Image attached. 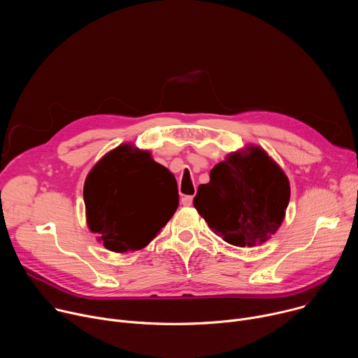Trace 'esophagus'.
<instances>
[{
	"label": "esophagus",
	"mask_w": 358,
	"mask_h": 358,
	"mask_svg": "<svg viewBox=\"0 0 358 358\" xmlns=\"http://www.w3.org/2000/svg\"><path fill=\"white\" fill-rule=\"evenodd\" d=\"M192 199H194L192 195H184L181 198V203H182V206H185V207H189L191 203H192Z\"/></svg>",
	"instance_id": "esophagus-1"
}]
</instances>
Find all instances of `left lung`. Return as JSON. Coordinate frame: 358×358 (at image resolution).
I'll list each match as a JSON object with an SVG mask.
<instances>
[{
  "instance_id": "left-lung-1",
  "label": "left lung",
  "mask_w": 358,
  "mask_h": 358,
  "mask_svg": "<svg viewBox=\"0 0 358 358\" xmlns=\"http://www.w3.org/2000/svg\"><path fill=\"white\" fill-rule=\"evenodd\" d=\"M290 199L287 177L258 147L234 152L201 184L194 207L208 227L235 246L266 242L282 225Z\"/></svg>"
}]
</instances>
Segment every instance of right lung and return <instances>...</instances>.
<instances>
[{
  "instance_id": "right-lung-1",
  "label": "right lung",
  "mask_w": 358,
  "mask_h": 358,
  "mask_svg": "<svg viewBox=\"0 0 358 358\" xmlns=\"http://www.w3.org/2000/svg\"><path fill=\"white\" fill-rule=\"evenodd\" d=\"M83 199L87 225L113 252L155 239L178 207L177 181L147 151L119 145L89 173Z\"/></svg>"
}]
</instances>
